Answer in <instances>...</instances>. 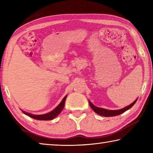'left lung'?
Returning <instances> with one entry per match:
<instances>
[{
  "instance_id": "left-lung-1",
  "label": "left lung",
  "mask_w": 153,
  "mask_h": 153,
  "mask_svg": "<svg viewBox=\"0 0 153 153\" xmlns=\"http://www.w3.org/2000/svg\"><path fill=\"white\" fill-rule=\"evenodd\" d=\"M88 101H89L90 106L91 107L92 110L94 111L96 113H97V114H98V115H100L101 116H104V117H113V116L121 115V113H124L125 111L129 109L131 107H132L135 104L136 102L137 101V99L136 100H134V102H133L131 104L128 105V107H126L123 108H121V109H119V110H108V109H105V108H103L96 107V106L93 105L92 103L90 101V100H88Z\"/></svg>"
}]
</instances>
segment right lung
<instances>
[{"label":"right lung","mask_w":153,"mask_h":153,"mask_svg":"<svg viewBox=\"0 0 153 153\" xmlns=\"http://www.w3.org/2000/svg\"><path fill=\"white\" fill-rule=\"evenodd\" d=\"M66 95L65 97L63 98V99L62 100V101L60 102L57 107H56L55 109H53L51 112H49L46 114H44V115H32V114L26 113L25 111H22V112L24 113L25 115L29 116V117H32L33 119H35V120H44V121H48V120H53L54 118H55L56 116H58L59 113L61 112V111L63 110V108L65 106V100L67 98Z\"/></svg>","instance_id":"add662e5"}]
</instances>
